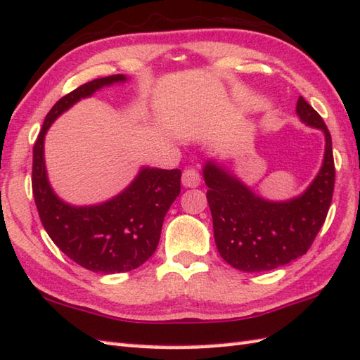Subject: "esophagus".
<instances>
[{
	"instance_id": "34e87169",
	"label": "esophagus",
	"mask_w": 360,
	"mask_h": 360,
	"mask_svg": "<svg viewBox=\"0 0 360 360\" xmlns=\"http://www.w3.org/2000/svg\"><path fill=\"white\" fill-rule=\"evenodd\" d=\"M200 182H201V176H200L197 168L188 167L184 169V173H182V186L195 188L200 186Z\"/></svg>"
}]
</instances>
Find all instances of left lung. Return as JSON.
Wrapping results in <instances>:
<instances>
[{
    "instance_id": "8db88e82",
    "label": "left lung",
    "mask_w": 360,
    "mask_h": 360,
    "mask_svg": "<svg viewBox=\"0 0 360 360\" xmlns=\"http://www.w3.org/2000/svg\"><path fill=\"white\" fill-rule=\"evenodd\" d=\"M296 112L305 124L326 135L323 167L302 197L286 202L266 201L214 163L205 167L215 244L220 257L239 271H272L302 257L328 217L335 186L330 132L302 96Z\"/></svg>"
}]
</instances>
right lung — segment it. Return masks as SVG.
I'll use <instances>...</instances> for the list:
<instances>
[{"label":"right lung","mask_w":360,"mask_h":360,"mask_svg":"<svg viewBox=\"0 0 360 360\" xmlns=\"http://www.w3.org/2000/svg\"><path fill=\"white\" fill-rule=\"evenodd\" d=\"M121 74L96 78L61 97L45 116L32 146V195L45 231L58 248L93 272L136 269L158 248L163 219L181 192V169L143 168L126 191L103 205L74 207L51 191L44 165V136L50 124L82 97L105 84L124 82Z\"/></svg>","instance_id":"add662e5"}]
</instances>
